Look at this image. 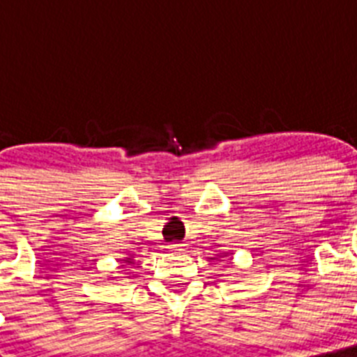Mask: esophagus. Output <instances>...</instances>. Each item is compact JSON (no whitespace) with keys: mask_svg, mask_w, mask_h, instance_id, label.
I'll return each mask as SVG.
<instances>
[{"mask_svg":"<svg viewBox=\"0 0 357 357\" xmlns=\"http://www.w3.org/2000/svg\"><path fill=\"white\" fill-rule=\"evenodd\" d=\"M181 246H183V244L172 243V244H170V246H168V248H170V250H181Z\"/></svg>","mask_w":357,"mask_h":357,"instance_id":"obj_1","label":"esophagus"}]
</instances>
